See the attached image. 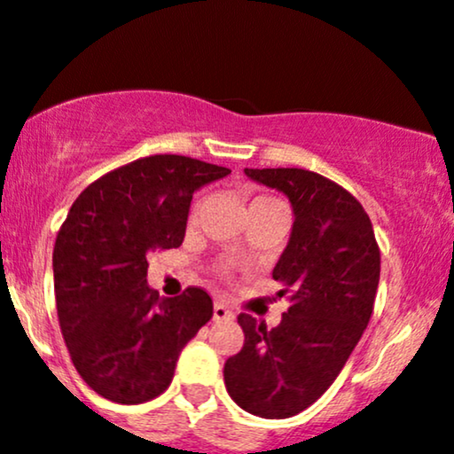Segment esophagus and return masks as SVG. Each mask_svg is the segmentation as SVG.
I'll return each instance as SVG.
<instances>
[{"label": "esophagus", "mask_w": 454, "mask_h": 454, "mask_svg": "<svg viewBox=\"0 0 454 454\" xmlns=\"http://www.w3.org/2000/svg\"><path fill=\"white\" fill-rule=\"evenodd\" d=\"M232 317H234V314L223 303L213 305V320L215 322H231Z\"/></svg>", "instance_id": "obj_1"}]
</instances>
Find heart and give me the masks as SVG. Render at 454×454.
<instances>
[{"label": "heart", "instance_id": "heart-1", "mask_svg": "<svg viewBox=\"0 0 454 454\" xmlns=\"http://www.w3.org/2000/svg\"><path fill=\"white\" fill-rule=\"evenodd\" d=\"M269 200H270V198H258L256 202H269ZM256 202H254V205H256Z\"/></svg>", "mask_w": 454, "mask_h": 454}]
</instances>
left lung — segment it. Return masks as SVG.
I'll return each mask as SVG.
<instances>
[{"label": "left lung", "mask_w": 454, "mask_h": 454, "mask_svg": "<svg viewBox=\"0 0 454 454\" xmlns=\"http://www.w3.org/2000/svg\"><path fill=\"white\" fill-rule=\"evenodd\" d=\"M293 207V232L273 279L293 290L275 328L239 316L241 352L223 364L234 403L260 419H290L335 382L376 301L380 249L361 202L326 176L303 168H245ZM286 293V290H281Z\"/></svg>", "instance_id": "obj_1"}]
</instances>
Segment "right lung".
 Instances as JSON below:
<instances>
[{"mask_svg": "<svg viewBox=\"0 0 454 454\" xmlns=\"http://www.w3.org/2000/svg\"><path fill=\"white\" fill-rule=\"evenodd\" d=\"M226 175L151 155L104 175L70 207L53 249L57 316L78 376L104 399L134 405L164 393L185 343L211 320L205 290L161 299L149 288L147 256L184 243L194 192Z\"/></svg>", "mask_w": 454, "mask_h": 454, "instance_id": "right-lung-1", "label": "right lung"}]
</instances>
